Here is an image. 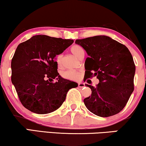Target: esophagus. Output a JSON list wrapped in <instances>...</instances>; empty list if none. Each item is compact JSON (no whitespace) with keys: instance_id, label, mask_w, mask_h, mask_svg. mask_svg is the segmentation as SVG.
I'll return each instance as SVG.
<instances>
[{"instance_id":"34e87169","label":"esophagus","mask_w":146,"mask_h":146,"mask_svg":"<svg viewBox=\"0 0 146 146\" xmlns=\"http://www.w3.org/2000/svg\"><path fill=\"white\" fill-rule=\"evenodd\" d=\"M78 87H79V88H84V87H85V84H84V83H79Z\"/></svg>"}]
</instances>
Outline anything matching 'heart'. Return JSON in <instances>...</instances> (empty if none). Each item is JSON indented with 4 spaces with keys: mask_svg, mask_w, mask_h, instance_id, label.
Listing matches in <instances>:
<instances>
[{
    "mask_svg": "<svg viewBox=\"0 0 146 146\" xmlns=\"http://www.w3.org/2000/svg\"><path fill=\"white\" fill-rule=\"evenodd\" d=\"M71 53L77 58H80L81 56L84 54V50L79 45H73L71 46ZM56 62L57 66L58 67H60L62 66V56L60 54L58 55L56 58ZM62 76L63 78L69 79L72 81H77L79 80L81 78V73L79 71H64L62 73Z\"/></svg>",
    "mask_w": 146,
    "mask_h": 146,
    "instance_id": "1",
    "label": "heart"
}]
</instances>
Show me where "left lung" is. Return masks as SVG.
I'll list each match as a JSON object with an SVG mask.
<instances>
[{
    "label": "left lung",
    "mask_w": 146,
    "mask_h": 146,
    "mask_svg": "<svg viewBox=\"0 0 146 146\" xmlns=\"http://www.w3.org/2000/svg\"><path fill=\"white\" fill-rule=\"evenodd\" d=\"M75 43L89 56L85 62L86 79H99L95 88L86 85L92 90L91 96L84 100L86 108L101 117L118 114L134 90L135 65L129 49L106 36L76 40Z\"/></svg>",
    "instance_id": "8db88e82"
}]
</instances>
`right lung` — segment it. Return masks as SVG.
I'll list each match as a JSON object with an SVG mask.
<instances>
[{
  "label": "right lung",
  "mask_w": 146,
  "mask_h": 146,
  "mask_svg": "<svg viewBox=\"0 0 146 146\" xmlns=\"http://www.w3.org/2000/svg\"><path fill=\"white\" fill-rule=\"evenodd\" d=\"M73 43V40L36 35L19 44L11 60V82L25 108L40 114L54 111L68 91L78 86L60 76L54 60ZM54 78L56 82H49Z\"/></svg>",
  "instance_id": "right-lung-1"
}]
</instances>
